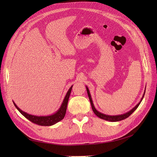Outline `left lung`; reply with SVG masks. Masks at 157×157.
Segmentation results:
<instances>
[{
  "mask_svg": "<svg viewBox=\"0 0 157 157\" xmlns=\"http://www.w3.org/2000/svg\"><path fill=\"white\" fill-rule=\"evenodd\" d=\"M86 87L88 96V98H89V99H90V103H91V106H92V110H93L94 113L96 114V115L98 116L99 118H101V119H103V120L107 121H110V122H117V121H122V120H124V119H125V118H128V117H129L130 115H132V114L135 111L137 107H138V106L140 105V104L141 103L142 99H144L145 92V91L144 93L143 96H142V98L141 99L140 101L138 103H137V105L134 108L132 109L130 111H129L124 113V114H122V115H105V114L99 112L98 111L96 110V109L95 108L94 105V103H93V101H92V99L91 95H90V91H89V90H88V88L86 86Z\"/></svg>",
  "mask_w": 157,
  "mask_h": 157,
  "instance_id": "8db88e82",
  "label": "left lung"
}]
</instances>
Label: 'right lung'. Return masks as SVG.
<instances>
[{
  "label": "right lung",
  "mask_w": 157,
  "mask_h": 157,
  "mask_svg": "<svg viewBox=\"0 0 157 157\" xmlns=\"http://www.w3.org/2000/svg\"><path fill=\"white\" fill-rule=\"evenodd\" d=\"M72 87H73V86H71V88L67 91V94H66L63 101L62 103H61L59 109L56 113L52 114V115H51L36 116V115H30V114L27 113L24 111H23L22 110H21V109L16 105V104L15 103H14L13 101V103L17 110L21 113V115L24 116L26 118H27L28 120H29L31 122L35 123V124H36L38 125H40V126H52V125H54V124H56L57 122H59L64 118V117L65 115V113H66V110H67V103L69 101V98L70 96L71 90H72Z\"/></svg>",
  "instance_id": "obj_1"
}]
</instances>
